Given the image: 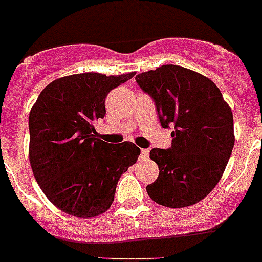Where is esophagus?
Here are the masks:
<instances>
[{"label":"esophagus","instance_id":"1","mask_svg":"<svg viewBox=\"0 0 262 262\" xmlns=\"http://www.w3.org/2000/svg\"><path fill=\"white\" fill-rule=\"evenodd\" d=\"M148 157H149V150H148V149H141L140 150V160L145 161V160H148Z\"/></svg>","mask_w":262,"mask_h":262}]
</instances>
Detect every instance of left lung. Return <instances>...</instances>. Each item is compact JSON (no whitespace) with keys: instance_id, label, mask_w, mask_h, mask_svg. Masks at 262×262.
<instances>
[{"instance_id":"obj_1","label":"left lung","mask_w":262,"mask_h":262,"mask_svg":"<svg viewBox=\"0 0 262 262\" xmlns=\"http://www.w3.org/2000/svg\"><path fill=\"white\" fill-rule=\"evenodd\" d=\"M135 80L155 100L161 126L174 124L171 148L150 150L160 174L148 195L169 208L193 205L226 169L235 143L231 109L210 79L186 67L164 64Z\"/></svg>"}]
</instances>
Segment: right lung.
I'll return each mask as SVG.
<instances>
[{
	"label": "right lung",
	"instance_id": "1",
	"mask_svg": "<svg viewBox=\"0 0 262 262\" xmlns=\"http://www.w3.org/2000/svg\"><path fill=\"white\" fill-rule=\"evenodd\" d=\"M135 75L83 73L56 79L30 112V164L50 203L78 218L106 212L121 175L138 161L134 143L107 144L93 123L104 118L105 98Z\"/></svg>",
	"mask_w": 262,
	"mask_h": 262
}]
</instances>
